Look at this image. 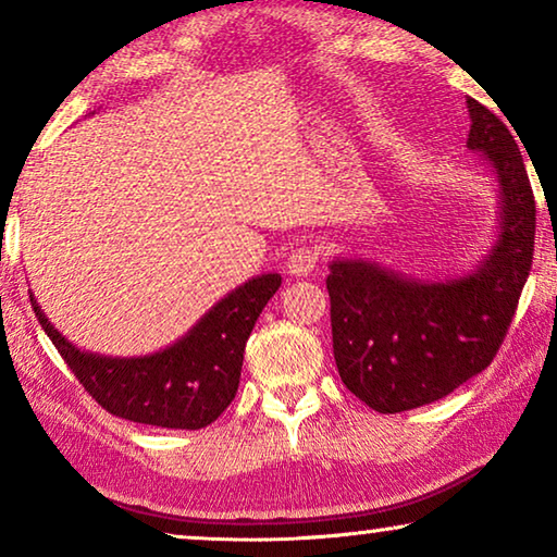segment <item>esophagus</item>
Wrapping results in <instances>:
<instances>
[{
	"label": "esophagus",
	"instance_id": "34e87169",
	"mask_svg": "<svg viewBox=\"0 0 557 557\" xmlns=\"http://www.w3.org/2000/svg\"><path fill=\"white\" fill-rule=\"evenodd\" d=\"M317 263H319V250L311 246H299L296 250H292V256H288L286 269L292 276H309V273L317 269Z\"/></svg>",
	"mask_w": 557,
	"mask_h": 557
}]
</instances>
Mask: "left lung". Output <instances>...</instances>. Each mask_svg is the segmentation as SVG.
I'll use <instances>...</instances> for the list:
<instances>
[{"label":"left lung","instance_id":"obj_1","mask_svg":"<svg viewBox=\"0 0 557 557\" xmlns=\"http://www.w3.org/2000/svg\"><path fill=\"white\" fill-rule=\"evenodd\" d=\"M469 149L499 177V235L467 276L416 281L370 261L330 263L332 342L342 383L377 413L446 398L497 355L535 253V195L505 121L469 98Z\"/></svg>","mask_w":557,"mask_h":557}]
</instances>
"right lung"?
Here are the masks:
<instances>
[{"label":"right lung","instance_id":"right-lung-1","mask_svg":"<svg viewBox=\"0 0 557 557\" xmlns=\"http://www.w3.org/2000/svg\"><path fill=\"white\" fill-rule=\"evenodd\" d=\"M278 286V273L246 281L220 299L180 342L144 357L81 352L48 322L33 294L29 304L60 357L98 406L134 423L197 431L233 403L246 342Z\"/></svg>","mask_w":557,"mask_h":557}]
</instances>
